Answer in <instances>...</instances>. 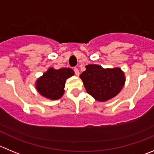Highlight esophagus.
Returning <instances> with one entry per match:
<instances>
[{"mask_svg": "<svg viewBox=\"0 0 154 154\" xmlns=\"http://www.w3.org/2000/svg\"><path fill=\"white\" fill-rule=\"evenodd\" d=\"M74 73H75L76 75H77V76H79V74H80V71H79L78 69H77V67H75V68L74 69Z\"/></svg>", "mask_w": 154, "mask_h": 154, "instance_id": "obj_1", "label": "esophagus"}]
</instances>
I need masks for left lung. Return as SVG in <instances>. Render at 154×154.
<instances>
[{"mask_svg": "<svg viewBox=\"0 0 154 154\" xmlns=\"http://www.w3.org/2000/svg\"><path fill=\"white\" fill-rule=\"evenodd\" d=\"M87 93L99 102H106L117 96L124 87L125 77L119 67L103 68L88 64L80 75Z\"/></svg>", "mask_w": 154, "mask_h": 154, "instance_id": "8db88e82", "label": "left lung"}]
</instances>
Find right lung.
<instances>
[{
    "instance_id": "obj_1",
    "label": "right lung",
    "mask_w": 154,
    "mask_h": 154,
    "mask_svg": "<svg viewBox=\"0 0 154 154\" xmlns=\"http://www.w3.org/2000/svg\"><path fill=\"white\" fill-rule=\"evenodd\" d=\"M74 74L70 68L55 70L50 67L46 72L36 80L35 87L42 97L49 100H58L64 93L66 80Z\"/></svg>"
}]
</instances>
